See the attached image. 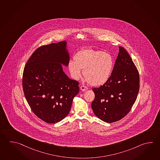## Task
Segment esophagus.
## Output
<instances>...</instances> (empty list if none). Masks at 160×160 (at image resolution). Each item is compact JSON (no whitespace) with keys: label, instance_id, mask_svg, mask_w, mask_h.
I'll list each match as a JSON object with an SVG mask.
<instances>
[{"label":"esophagus","instance_id":"obj_1","mask_svg":"<svg viewBox=\"0 0 160 160\" xmlns=\"http://www.w3.org/2000/svg\"><path fill=\"white\" fill-rule=\"evenodd\" d=\"M80 89L82 90V92H85L86 90L88 89V88L87 87H85L84 85H82L80 87Z\"/></svg>","mask_w":160,"mask_h":160}]
</instances>
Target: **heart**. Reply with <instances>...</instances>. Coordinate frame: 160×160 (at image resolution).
Segmentation results:
<instances>
[{
  "label": "heart",
  "mask_w": 160,
  "mask_h": 160,
  "mask_svg": "<svg viewBox=\"0 0 160 160\" xmlns=\"http://www.w3.org/2000/svg\"><path fill=\"white\" fill-rule=\"evenodd\" d=\"M74 61L70 60L68 69L72 78L78 80L84 70L87 82L93 86L103 85L111 77L114 60L109 53L101 50L84 49L77 52Z\"/></svg>",
  "instance_id": "b5f03b06"
}]
</instances>
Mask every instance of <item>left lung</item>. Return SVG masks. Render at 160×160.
Listing matches in <instances>:
<instances>
[{"mask_svg":"<svg viewBox=\"0 0 160 160\" xmlns=\"http://www.w3.org/2000/svg\"><path fill=\"white\" fill-rule=\"evenodd\" d=\"M140 89V77L127 51L119 52L110 78L99 88L92 89L95 99L91 107L101 120L111 123L120 120L130 112Z\"/></svg>","mask_w":160,"mask_h":160,"instance_id":"obj_1","label":"left lung"}]
</instances>
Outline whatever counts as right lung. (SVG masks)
Segmentation results:
<instances>
[{
    "label": "right lung",
    "instance_id": "right-lung-1",
    "mask_svg": "<svg viewBox=\"0 0 160 160\" xmlns=\"http://www.w3.org/2000/svg\"><path fill=\"white\" fill-rule=\"evenodd\" d=\"M67 42L41 46L27 62L23 74V91L34 114L46 122L55 124L68 114L79 92L78 82L62 70L68 66Z\"/></svg>",
    "mask_w": 160,
    "mask_h": 160
}]
</instances>
